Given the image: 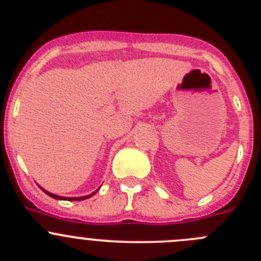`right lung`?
<instances>
[{
	"instance_id": "obj_1",
	"label": "right lung",
	"mask_w": 261,
	"mask_h": 261,
	"mask_svg": "<svg viewBox=\"0 0 261 261\" xmlns=\"http://www.w3.org/2000/svg\"><path fill=\"white\" fill-rule=\"evenodd\" d=\"M40 189H42V187H40ZM43 191L45 192V194L48 195V196H50V198H53V199H57V200H70V201H79V200H85V199H88V198H90V196H93V195L95 194V192L98 191H94L93 192V194H90V195H88V196H80V198H63V196H58V195H55V194H52V192H48V191H45L44 189H42Z\"/></svg>"
}]
</instances>
